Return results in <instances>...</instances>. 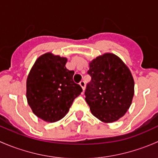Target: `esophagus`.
Listing matches in <instances>:
<instances>
[{
    "label": "esophagus",
    "mask_w": 158,
    "mask_h": 158,
    "mask_svg": "<svg viewBox=\"0 0 158 158\" xmlns=\"http://www.w3.org/2000/svg\"><path fill=\"white\" fill-rule=\"evenodd\" d=\"M79 84H80V85L81 86V87H82L83 90H85V86H86V84H85V82H84V81H81V82L79 83Z\"/></svg>",
    "instance_id": "obj_1"
}]
</instances>
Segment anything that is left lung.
Here are the masks:
<instances>
[{"instance_id": "1", "label": "left lung", "mask_w": 158, "mask_h": 158, "mask_svg": "<svg viewBox=\"0 0 158 158\" xmlns=\"http://www.w3.org/2000/svg\"><path fill=\"white\" fill-rule=\"evenodd\" d=\"M85 100L91 113L103 123H113L126 114L134 96L131 71L118 56L106 53L93 60L87 71Z\"/></svg>"}]
</instances>
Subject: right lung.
<instances>
[{"mask_svg": "<svg viewBox=\"0 0 158 158\" xmlns=\"http://www.w3.org/2000/svg\"><path fill=\"white\" fill-rule=\"evenodd\" d=\"M67 58L45 53L35 61L27 81L28 104L36 116L48 123L61 119L82 88L73 81L74 71L65 67Z\"/></svg>", "mask_w": 158, "mask_h": 158, "instance_id": "1", "label": "right lung"}]
</instances>
